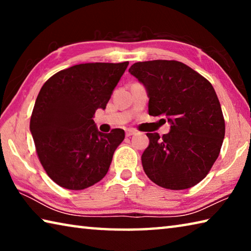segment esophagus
Listing matches in <instances>:
<instances>
[{
    "instance_id": "1",
    "label": "esophagus",
    "mask_w": 251,
    "mask_h": 251,
    "mask_svg": "<svg viewBox=\"0 0 251 251\" xmlns=\"http://www.w3.org/2000/svg\"><path fill=\"white\" fill-rule=\"evenodd\" d=\"M134 134H136V130L135 129H133V128L126 129V136H127V137H129V136L134 135Z\"/></svg>"
}]
</instances>
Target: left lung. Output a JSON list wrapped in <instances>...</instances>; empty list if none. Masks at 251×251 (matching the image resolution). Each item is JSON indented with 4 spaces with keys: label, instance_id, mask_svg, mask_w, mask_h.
I'll use <instances>...</instances> for the list:
<instances>
[{
    "label": "left lung",
    "instance_id": "8db88e82",
    "mask_svg": "<svg viewBox=\"0 0 251 251\" xmlns=\"http://www.w3.org/2000/svg\"><path fill=\"white\" fill-rule=\"evenodd\" d=\"M129 73L146 88L148 113L165 116L169 133H147L144 172L163 188L180 190L201 181L217 159L225 121L217 94L196 71L177 61L138 62Z\"/></svg>",
    "mask_w": 251,
    "mask_h": 251
}]
</instances>
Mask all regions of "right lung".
I'll use <instances>...</instances> for the list:
<instances>
[{"label":"right lung","instance_id":"add662e5","mask_svg":"<svg viewBox=\"0 0 251 251\" xmlns=\"http://www.w3.org/2000/svg\"><path fill=\"white\" fill-rule=\"evenodd\" d=\"M128 62L85 63L46 80L34 105L29 130L49 177L63 188L82 190L103 179L125 131L100 133L93 121L106 108Z\"/></svg>","mask_w":251,"mask_h":251}]
</instances>
